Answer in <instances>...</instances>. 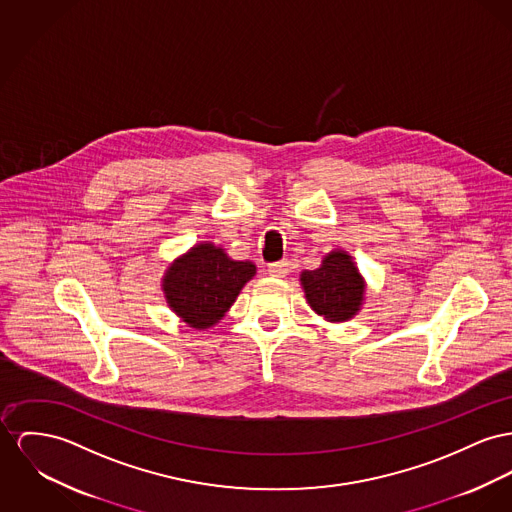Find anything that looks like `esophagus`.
Returning a JSON list of instances; mask_svg holds the SVG:
<instances>
[{
	"instance_id": "esophagus-1",
	"label": "esophagus",
	"mask_w": 512,
	"mask_h": 512,
	"mask_svg": "<svg viewBox=\"0 0 512 512\" xmlns=\"http://www.w3.org/2000/svg\"><path fill=\"white\" fill-rule=\"evenodd\" d=\"M268 272L272 277H285L289 273V262L287 260H281V262H275L268 266Z\"/></svg>"
}]
</instances>
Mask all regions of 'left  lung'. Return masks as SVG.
I'll return each instance as SVG.
<instances>
[{
	"label": "left lung",
	"mask_w": 512,
	"mask_h": 512,
	"mask_svg": "<svg viewBox=\"0 0 512 512\" xmlns=\"http://www.w3.org/2000/svg\"><path fill=\"white\" fill-rule=\"evenodd\" d=\"M301 283L310 308L328 322H345L361 310L365 281L343 250L330 252L318 270L301 273Z\"/></svg>",
	"instance_id": "1"
}]
</instances>
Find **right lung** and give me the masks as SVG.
<instances>
[{"mask_svg": "<svg viewBox=\"0 0 512 512\" xmlns=\"http://www.w3.org/2000/svg\"><path fill=\"white\" fill-rule=\"evenodd\" d=\"M256 273L252 262L231 260L223 248L200 242L174 260L163 279L169 307L192 328L217 324Z\"/></svg>", "mask_w": 512, "mask_h": 512, "instance_id": "obj_1", "label": "right lung"}]
</instances>
